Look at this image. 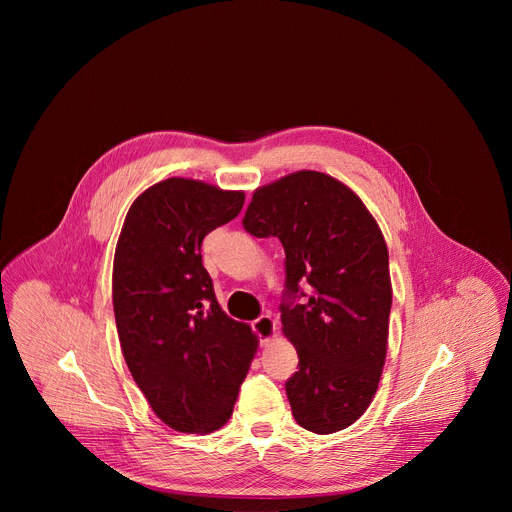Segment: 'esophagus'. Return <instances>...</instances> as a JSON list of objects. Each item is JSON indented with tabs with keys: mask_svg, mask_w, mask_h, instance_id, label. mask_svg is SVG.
I'll use <instances>...</instances> for the list:
<instances>
[{
	"mask_svg": "<svg viewBox=\"0 0 512 512\" xmlns=\"http://www.w3.org/2000/svg\"><path fill=\"white\" fill-rule=\"evenodd\" d=\"M251 326H253V332L259 336L261 344H267L275 336V320L269 314L259 316Z\"/></svg>",
	"mask_w": 512,
	"mask_h": 512,
	"instance_id": "esophagus-1",
	"label": "esophagus"
}]
</instances>
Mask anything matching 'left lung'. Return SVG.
Masks as SVG:
<instances>
[{
    "label": "left lung",
    "instance_id": "1",
    "mask_svg": "<svg viewBox=\"0 0 512 512\" xmlns=\"http://www.w3.org/2000/svg\"><path fill=\"white\" fill-rule=\"evenodd\" d=\"M243 227L285 249L279 312L300 358L285 381L291 413L322 435L352 425L387 356L393 291L379 225L350 188L304 170L259 188Z\"/></svg>",
    "mask_w": 512,
    "mask_h": 512
}]
</instances>
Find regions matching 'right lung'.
Returning a JSON list of instances; mask_svg holds the SVG:
<instances>
[{
  "mask_svg": "<svg viewBox=\"0 0 512 512\" xmlns=\"http://www.w3.org/2000/svg\"><path fill=\"white\" fill-rule=\"evenodd\" d=\"M243 192L170 178L129 208L113 263V310L133 381L182 433L223 427L257 338L216 302L202 239L241 212Z\"/></svg>",
  "mask_w": 512,
  "mask_h": 512,
  "instance_id": "add662e5",
  "label": "right lung"
}]
</instances>
